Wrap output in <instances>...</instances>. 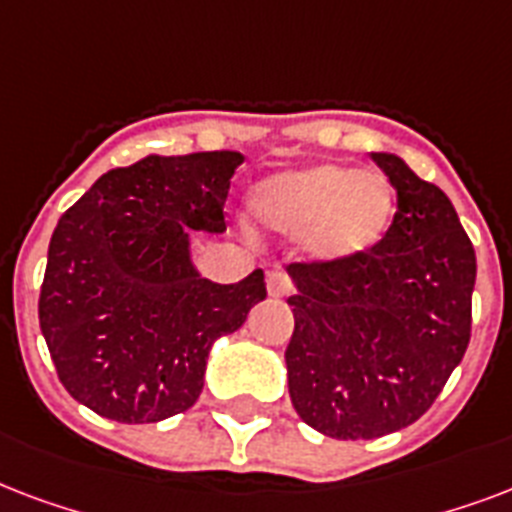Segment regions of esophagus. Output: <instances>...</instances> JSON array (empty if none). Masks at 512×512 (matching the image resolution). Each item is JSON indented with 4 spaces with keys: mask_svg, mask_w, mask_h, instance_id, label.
I'll use <instances>...</instances> for the list:
<instances>
[{
    "mask_svg": "<svg viewBox=\"0 0 512 512\" xmlns=\"http://www.w3.org/2000/svg\"><path fill=\"white\" fill-rule=\"evenodd\" d=\"M267 291L269 296H291L293 280L285 275L283 269H272V272H267Z\"/></svg>",
    "mask_w": 512,
    "mask_h": 512,
    "instance_id": "esophagus-1",
    "label": "esophagus"
}]
</instances>
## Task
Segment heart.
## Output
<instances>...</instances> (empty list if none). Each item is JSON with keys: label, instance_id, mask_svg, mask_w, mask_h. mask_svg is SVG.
I'll use <instances>...</instances> for the list:
<instances>
[{"label": "heart", "instance_id": "b5f03b06", "mask_svg": "<svg viewBox=\"0 0 512 512\" xmlns=\"http://www.w3.org/2000/svg\"><path fill=\"white\" fill-rule=\"evenodd\" d=\"M392 189L376 173L315 165L267 178L253 192V213L267 229L301 235L318 261L355 259L374 248L392 219Z\"/></svg>", "mask_w": 512, "mask_h": 512}]
</instances>
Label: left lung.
Listing matches in <instances>:
<instances>
[{"label":"left lung","mask_w":512,"mask_h":512,"mask_svg":"<svg viewBox=\"0 0 512 512\" xmlns=\"http://www.w3.org/2000/svg\"><path fill=\"white\" fill-rule=\"evenodd\" d=\"M398 194L374 248L293 261L288 392L304 422L339 441L414 425L470 342L475 251L446 194L395 154H371Z\"/></svg>","instance_id":"obj_1"}]
</instances>
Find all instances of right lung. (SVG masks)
I'll use <instances>...</instances> for the list:
<instances>
[{
    "label": "right lung",
    "instance_id": "right-lung-1",
    "mask_svg": "<svg viewBox=\"0 0 512 512\" xmlns=\"http://www.w3.org/2000/svg\"><path fill=\"white\" fill-rule=\"evenodd\" d=\"M237 152L146 157L98 178L50 240L39 328L58 379L95 414L146 425L202 392L211 344L267 296L264 272L219 285L194 272L189 232H224Z\"/></svg>",
    "mask_w": 512,
    "mask_h": 512
}]
</instances>
